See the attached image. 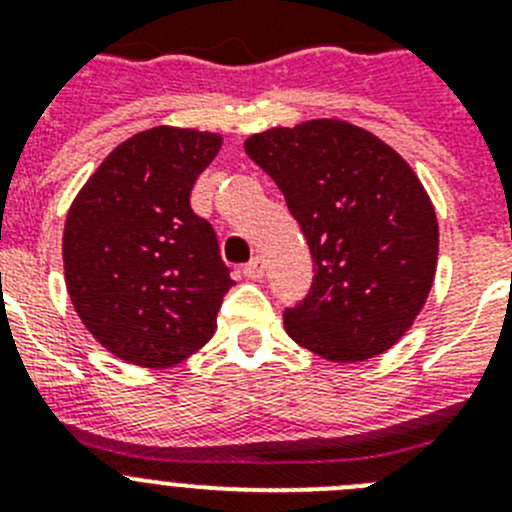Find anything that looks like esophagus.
Instances as JSON below:
<instances>
[{"label":"esophagus","mask_w":512,"mask_h":512,"mask_svg":"<svg viewBox=\"0 0 512 512\" xmlns=\"http://www.w3.org/2000/svg\"><path fill=\"white\" fill-rule=\"evenodd\" d=\"M264 259H261V256H253L251 261H248L246 266H243V277L246 279H261L264 277Z\"/></svg>","instance_id":"34e87169"}]
</instances>
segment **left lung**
<instances>
[{
	"mask_svg": "<svg viewBox=\"0 0 512 512\" xmlns=\"http://www.w3.org/2000/svg\"><path fill=\"white\" fill-rule=\"evenodd\" d=\"M312 253L310 295L284 312L289 338L336 364L390 351L423 310L438 266V220L413 166L338 117L248 135Z\"/></svg>",
	"mask_w": 512,
	"mask_h": 512,
	"instance_id": "obj_1",
	"label": "left lung"
}]
</instances>
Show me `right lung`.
<instances>
[{
  "instance_id": "add662e5",
  "label": "right lung",
  "mask_w": 512,
  "mask_h": 512,
  "mask_svg": "<svg viewBox=\"0 0 512 512\" xmlns=\"http://www.w3.org/2000/svg\"><path fill=\"white\" fill-rule=\"evenodd\" d=\"M220 148V133L143 130L122 140L71 202L66 289L81 323L117 359L164 369L215 333L235 282L189 194Z\"/></svg>"
}]
</instances>
